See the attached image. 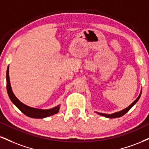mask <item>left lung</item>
<instances>
[{
	"label": "left lung",
	"mask_w": 149,
	"mask_h": 149,
	"mask_svg": "<svg viewBox=\"0 0 149 149\" xmlns=\"http://www.w3.org/2000/svg\"><path fill=\"white\" fill-rule=\"evenodd\" d=\"M141 91L140 92V94H139V96L137 98V99L135 100V101L133 102L132 104H130V105L128 107H126V109H124V110L120 111V112H115V113H113V114H104V113H100V112H97V113L98 114H100V115L101 116H105V117L107 118H110V119H112V118H118V117H120V116H122L123 115H124L125 114L127 113V112H128L129 110H130V108L133 106L135 104L137 103V102L138 101V100L139 99V98H140L141 96Z\"/></svg>",
	"instance_id": "obj_1"
}]
</instances>
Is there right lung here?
I'll return each instance as SVG.
<instances>
[{"mask_svg": "<svg viewBox=\"0 0 149 149\" xmlns=\"http://www.w3.org/2000/svg\"><path fill=\"white\" fill-rule=\"evenodd\" d=\"M6 80H7V91L10 100L12 103L17 106L18 108L20 110L23 114H26V116H29L31 118H35V119H42V118L47 117V116L53 115V114H57L60 110V105L53 107V108L48 109V110H42V109H36L33 107H29L28 105H25L19 101L18 98L16 97L15 95L14 94L12 90L11 85H10V77H9V67L7 69L6 73Z\"/></svg>", "mask_w": 149, "mask_h": 149, "instance_id": "right-lung-1", "label": "right lung"}]
</instances>
